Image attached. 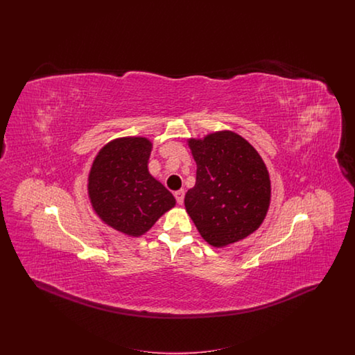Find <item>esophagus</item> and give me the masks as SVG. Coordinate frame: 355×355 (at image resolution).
Instances as JSON below:
<instances>
[{
  "label": "esophagus",
  "instance_id": "1",
  "mask_svg": "<svg viewBox=\"0 0 355 355\" xmlns=\"http://www.w3.org/2000/svg\"><path fill=\"white\" fill-rule=\"evenodd\" d=\"M174 197H175L178 205H182L184 203V198H185V191L184 190H178V191L174 193Z\"/></svg>",
  "mask_w": 355,
  "mask_h": 355
}]
</instances>
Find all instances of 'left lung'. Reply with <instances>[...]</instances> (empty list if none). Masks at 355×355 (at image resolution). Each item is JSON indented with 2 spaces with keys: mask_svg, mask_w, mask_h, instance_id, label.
I'll list each match as a JSON object with an SVG mask.
<instances>
[{
  "mask_svg": "<svg viewBox=\"0 0 355 355\" xmlns=\"http://www.w3.org/2000/svg\"><path fill=\"white\" fill-rule=\"evenodd\" d=\"M187 145L197 178L186 193L185 207L201 236L225 248L253 234L271 200L270 175L259 153L230 130L189 138Z\"/></svg>",
  "mask_w": 355,
  "mask_h": 355,
  "instance_id": "left-lung-1",
  "label": "left lung"
}]
</instances>
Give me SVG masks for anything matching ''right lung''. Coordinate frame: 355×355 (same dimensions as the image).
Listing matches in <instances>:
<instances>
[{
  "mask_svg": "<svg viewBox=\"0 0 355 355\" xmlns=\"http://www.w3.org/2000/svg\"><path fill=\"white\" fill-rule=\"evenodd\" d=\"M153 144L146 137H121L97 153L87 194L103 223L125 236H141L175 206L169 190L149 173Z\"/></svg>",
  "mask_w": 355,
  "mask_h": 355,
  "instance_id": "obj_1",
  "label": "right lung"
}]
</instances>
